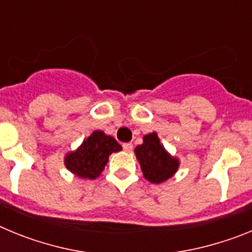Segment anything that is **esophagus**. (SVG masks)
Returning a JSON list of instances; mask_svg holds the SVG:
<instances>
[{
	"mask_svg": "<svg viewBox=\"0 0 252 252\" xmlns=\"http://www.w3.org/2000/svg\"><path fill=\"white\" fill-rule=\"evenodd\" d=\"M133 149V145L131 144V142H127V144H124V150L126 151V153H131Z\"/></svg>",
	"mask_w": 252,
	"mask_h": 252,
	"instance_id": "obj_1",
	"label": "esophagus"
}]
</instances>
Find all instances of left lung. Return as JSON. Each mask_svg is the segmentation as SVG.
I'll use <instances>...</instances> for the list:
<instances>
[{
    "instance_id": "obj_1",
    "label": "left lung",
    "mask_w": 252,
    "mask_h": 252,
    "mask_svg": "<svg viewBox=\"0 0 252 252\" xmlns=\"http://www.w3.org/2000/svg\"><path fill=\"white\" fill-rule=\"evenodd\" d=\"M133 153L140 162L144 178L151 183H164L174 177L179 169V159L164 148L157 132L144 135L142 144L137 145Z\"/></svg>"
}]
</instances>
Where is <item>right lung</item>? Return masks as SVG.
<instances>
[{
  "instance_id": "obj_1",
  "label": "right lung",
  "mask_w": 252,
  "mask_h": 252,
  "mask_svg": "<svg viewBox=\"0 0 252 252\" xmlns=\"http://www.w3.org/2000/svg\"><path fill=\"white\" fill-rule=\"evenodd\" d=\"M121 150L122 146L115 137L95 130L75 150L65 154L64 165L81 179H95L103 171L111 154Z\"/></svg>"
}]
</instances>
